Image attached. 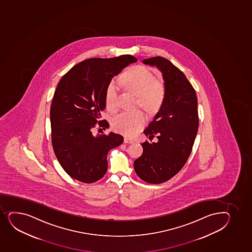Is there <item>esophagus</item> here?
Segmentation results:
<instances>
[{"mask_svg": "<svg viewBox=\"0 0 252 252\" xmlns=\"http://www.w3.org/2000/svg\"><path fill=\"white\" fill-rule=\"evenodd\" d=\"M124 143L132 144V143H134V141H133V140H131V139L127 138V137H126V138L124 139Z\"/></svg>", "mask_w": 252, "mask_h": 252, "instance_id": "esophagus-1", "label": "esophagus"}]
</instances>
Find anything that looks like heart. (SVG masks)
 Listing matches in <instances>:
<instances>
[{
	"label": "heart",
	"instance_id": "1",
	"mask_svg": "<svg viewBox=\"0 0 252 252\" xmlns=\"http://www.w3.org/2000/svg\"><path fill=\"white\" fill-rule=\"evenodd\" d=\"M119 83L128 92L136 95L138 103L150 111H157L162 103L165 87L160 81L155 80L152 71L144 66H135L125 72L119 78ZM118 88L115 82L106 87V106L112 111L117 107ZM146 116L142 111L122 112L114 117L112 126L115 130L126 135H134L143 127Z\"/></svg>",
	"mask_w": 252,
	"mask_h": 252
}]
</instances>
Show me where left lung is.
Wrapping results in <instances>:
<instances>
[{"instance_id":"1","label":"left lung","mask_w":252,"mask_h":252,"mask_svg":"<svg viewBox=\"0 0 252 252\" xmlns=\"http://www.w3.org/2000/svg\"><path fill=\"white\" fill-rule=\"evenodd\" d=\"M162 74L165 95L159 111L144 130L152 140L141 144L143 153L134 162L137 176L150 184H160L173 177L187 162L197 134V97L185 74L169 60L144 59Z\"/></svg>"}]
</instances>
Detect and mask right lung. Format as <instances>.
Returning a JSON list of instances; mask_svg holds the SVG:
<instances>
[{"label": "right lung", "instance_id": "obj_1", "mask_svg": "<svg viewBox=\"0 0 252 252\" xmlns=\"http://www.w3.org/2000/svg\"><path fill=\"white\" fill-rule=\"evenodd\" d=\"M137 59L130 55L81 62L63 76L51 107L52 146L66 173L77 181L92 183L107 171V153L119 146L122 135L110 132L94 135L92 128L109 127L100 121L106 107V91L111 79Z\"/></svg>", "mask_w": 252, "mask_h": 252}]
</instances>
